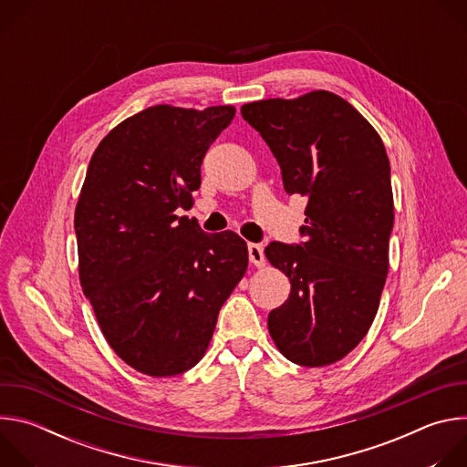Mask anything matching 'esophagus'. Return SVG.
<instances>
[{
  "mask_svg": "<svg viewBox=\"0 0 467 467\" xmlns=\"http://www.w3.org/2000/svg\"><path fill=\"white\" fill-rule=\"evenodd\" d=\"M247 253H249V262L253 265H256V268H264L265 256H264V247L260 244H249Z\"/></svg>",
  "mask_w": 467,
  "mask_h": 467,
  "instance_id": "obj_1",
  "label": "esophagus"
}]
</instances>
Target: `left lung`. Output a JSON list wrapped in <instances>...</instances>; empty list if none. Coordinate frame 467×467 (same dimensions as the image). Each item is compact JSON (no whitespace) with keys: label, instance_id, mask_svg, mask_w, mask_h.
<instances>
[{"label":"left lung","instance_id":"8db88e82","mask_svg":"<svg viewBox=\"0 0 467 467\" xmlns=\"http://www.w3.org/2000/svg\"><path fill=\"white\" fill-rule=\"evenodd\" d=\"M240 110L277 159L285 190L308 199L305 242L264 249L292 285L268 330L288 360L335 364L368 335L388 275L393 193L384 144L351 103L327 90Z\"/></svg>","mask_w":467,"mask_h":467}]
</instances>
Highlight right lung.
Listing matches in <instances>:
<instances>
[{
  "mask_svg": "<svg viewBox=\"0 0 467 467\" xmlns=\"http://www.w3.org/2000/svg\"><path fill=\"white\" fill-rule=\"evenodd\" d=\"M233 105H155L96 148L76 207L79 281L112 351L150 377L203 358L222 305L247 270L233 231L207 234L179 216L193 205L202 162Z\"/></svg>",
  "mask_w": 467,
  "mask_h": 467,
  "instance_id": "obj_1",
  "label": "right lung"
}]
</instances>
